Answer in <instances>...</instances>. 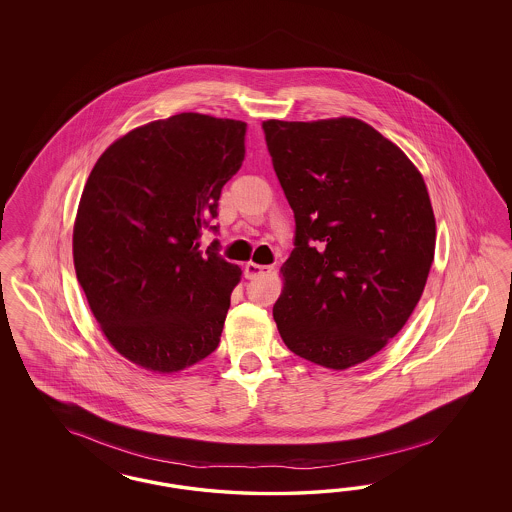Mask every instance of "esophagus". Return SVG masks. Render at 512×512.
<instances>
[{
	"instance_id": "1",
	"label": "esophagus",
	"mask_w": 512,
	"mask_h": 512,
	"mask_svg": "<svg viewBox=\"0 0 512 512\" xmlns=\"http://www.w3.org/2000/svg\"><path fill=\"white\" fill-rule=\"evenodd\" d=\"M272 268L270 266H263V264L248 263L246 264V278L259 279L270 274Z\"/></svg>"
}]
</instances>
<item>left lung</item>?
I'll return each mask as SVG.
<instances>
[{
    "label": "left lung",
    "instance_id": "1",
    "mask_svg": "<svg viewBox=\"0 0 512 512\" xmlns=\"http://www.w3.org/2000/svg\"><path fill=\"white\" fill-rule=\"evenodd\" d=\"M263 131L296 223L274 321L295 355L345 370L381 351L420 300L435 249L428 189L357 118L268 120Z\"/></svg>",
    "mask_w": 512,
    "mask_h": 512
}]
</instances>
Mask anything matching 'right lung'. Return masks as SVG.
Wrapping results in <instances>:
<instances>
[{"mask_svg":"<svg viewBox=\"0 0 512 512\" xmlns=\"http://www.w3.org/2000/svg\"><path fill=\"white\" fill-rule=\"evenodd\" d=\"M248 124L182 112L129 131L93 167L73 231L77 279L114 349L180 372L214 353L242 270L216 234L221 189L242 167Z\"/></svg>","mask_w":512,"mask_h":512,"instance_id":"add662e5","label":"right lung"}]
</instances>
